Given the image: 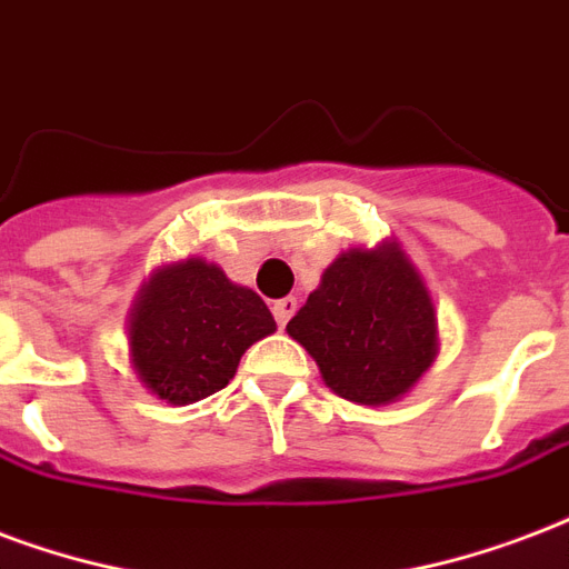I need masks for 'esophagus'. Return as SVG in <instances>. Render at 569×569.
<instances>
[{"instance_id":"esophagus-1","label":"esophagus","mask_w":569,"mask_h":569,"mask_svg":"<svg viewBox=\"0 0 569 569\" xmlns=\"http://www.w3.org/2000/svg\"><path fill=\"white\" fill-rule=\"evenodd\" d=\"M271 310H274L277 325H280V328H286V322H289L295 313V298H280V301H274V307H271Z\"/></svg>"}]
</instances>
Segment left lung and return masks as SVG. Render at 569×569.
<instances>
[{
  "label": "left lung",
  "mask_w": 569,
  "mask_h": 569,
  "mask_svg": "<svg viewBox=\"0 0 569 569\" xmlns=\"http://www.w3.org/2000/svg\"><path fill=\"white\" fill-rule=\"evenodd\" d=\"M286 333L307 349L325 385L358 406L406 397L441 346L427 280L393 238L342 250Z\"/></svg>",
  "instance_id": "left-lung-1"
}]
</instances>
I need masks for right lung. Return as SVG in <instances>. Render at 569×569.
<instances>
[{
    "mask_svg": "<svg viewBox=\"0 0 569 569\" xmlns=\"http://www.w3.org/2000/svg\"><path fill=\"white\" fill-rule=\"evenodd\" d=\"M277 331L266 301L206 259L151 271L128 313L130 367L151 397L190 406L227 388L241 355Z\"/></svg>",
    "mask_w": 569,
    "mask_h": 569,
    "instance_id": "right-lung-1",
    "label": "right lung"
}]
</instances>
